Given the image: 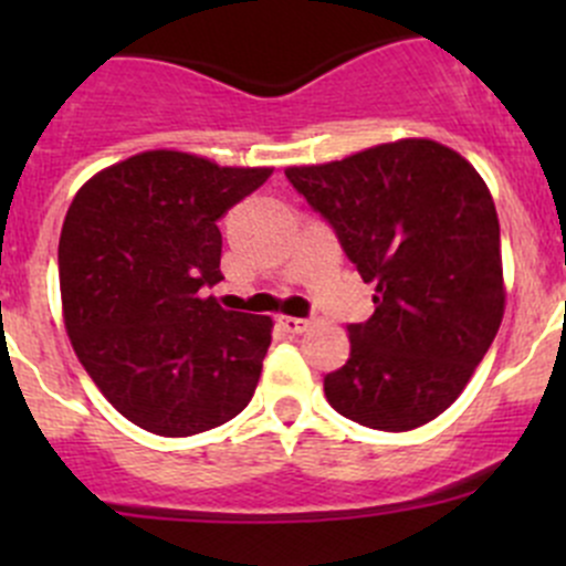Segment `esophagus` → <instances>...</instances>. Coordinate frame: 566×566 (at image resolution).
I'll list each match as a JSON object with an SVG mask.
<instances>
[{
	"label": "esophagus",
	"mask_w": 566,
	"mask_h": 566,
	"mask_svg": "<svg viewBox=\"0 0 566 566\" xmlns=\"http://www.w3.org/2000/svg\"><path fill=\"white\" fill-rule=\"evenodd\" d=\"M279 325H282V328L287 331V334H301V331H306V325H310V319L282 315V317H279Z\"/></svg>",
	"instance_id": "34e87169"
}]
</instances>
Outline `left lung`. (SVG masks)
Returning <instances> with one entry per match:
<instances>
[{"label": "left lung", "instance_id": "left-lung-1", "mask_svg": "<svg viewBox=\"0 0 566 566\" xmlns=\"http://www.w3.org/2000/svg\"><path fill=\"white\" fill-rule=\"evenodd\" d=\"M284 175L375 284L373 317L347 325L350 358L323 380L331 408L373 430L427 424L460 397L504 317L488 186L430 139Z\"/></svg>", "mask_w": 566, "mask_h": 566}]
</instances>
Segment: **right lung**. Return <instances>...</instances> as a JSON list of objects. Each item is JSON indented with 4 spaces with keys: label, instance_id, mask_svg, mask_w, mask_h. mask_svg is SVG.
Instances as JSON below:
<instances>
[{
    "label": "right lung",
    "instance_id": "add662e5",
    "mask_svg": "<svg viewBox=\"0 0 566 566\" xmlns=\"http://www.w3.org/2000/svg\"><path fill=\"white\" fill-rule=\"evenodd\" d=\"M271 172L150 150L95 175L67 208V334L95 386L142 430H213L254 397L271 317L221 310L205 290L224 279L219 221Z\"/></svg>",
    "mask_w": 566,
    "mask_h": 566
}]
</instances>
